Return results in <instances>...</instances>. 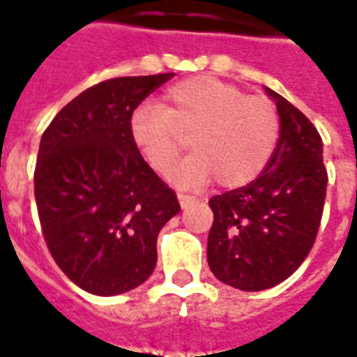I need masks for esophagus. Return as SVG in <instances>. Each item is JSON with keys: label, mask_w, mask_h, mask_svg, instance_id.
I'll return each instance as SVG.
<instances>
[{"label": "esophagus", "mask_w": 357, "mask_h": 357, "mask_svg": "<svg viewBox=\"0 0 357 357\" xmlns=\"http://www.w3.org/2000/svg\"><path fill=\"white\" fill-rule=\"evenodd\" d=\"M192 201H194V197H192V195H188V194H178V203H181V207L182 208H186L190 205V203H192Z\"/></svg>", "instance_id": "34e87169"}]
</instances>
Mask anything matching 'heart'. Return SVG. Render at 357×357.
Instances as JSON below:
<instances>
[{"instance_id": "1", "label": "heart", "mask_w": 357, "mask_h": 357, "mask_svg": "<svg viewBox=\"0 0 357 357\" xmlns=\"http://www.w3.org/2000/svg\"><path fill=\"white\" fill-rule=\"evenodd\" d=\"M133 143L150 167L167 175L190 143L194 154L175 169L181 186H201L213 176L224 188H239L267 167L280 137L275 103L246 96L239 86L214 77L176 82L165 103H143L130 120Z\"/></svg>"}]
</instances>
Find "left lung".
I'll return each mask as SVG.
<instances>
[{
	"instance_id": "8db88e82",
	"label": "left lung",
	"mask_w": 357,
	"mask_h": 357,
	"mask_svg": "<svg viewBox=\"0 0 357 357\" xmlns=\"http://www.w3.org/2000/svg\"><path fill=\"white\" fill-rule=\"evenodd\" d=\"M280 137L261 175L208 199L207 259L214 277L243 291L277 286L305 261L320 229L328 169L314 124L280 93Z\"/></svg>"
}]
</instances>
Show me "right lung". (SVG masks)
Returning <instances> with one entry per match:
<instances>
[{"label":"right lung","instance_id":"add662e5","mask_svg":"<svg viewBox=\"0 0 357 357\" xmlns=\"http://www.w3.org/2000/svg\"><path fill=\"white\" fill-rule=\"evenodd\" d=\"M169 79L103 80L43 133L33 173L43 237L67 278L96 296L143 284L156 267L158 233L181 211L130 131L133 111Z\"/></svg>","mask_w":357,"mask_h":357}]
</instances>
